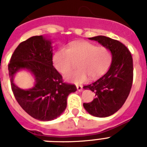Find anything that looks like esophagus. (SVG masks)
Returning a JSON list of instances; mask_svg holds the SVG:
<instances>
[{
    "label": "esophagus",
    "instance_id": "obj_1",
    "mask_svg": "<svg viewBox=\"0 0 147 147\" xmlns=\"http://www.w3.org/2000/svg\"><path fill=\"white\" fill-rule=\"evenodd\" d=\"M76 88H77V90L79 92L82 91V85H76Z\"/></svg>",
    "mask_w": 147,
    "mask_h": 147
}]
</instances>
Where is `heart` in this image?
I'll use <instances>...</instances> for the list:
<instances>
[{
	"instance_id": "b5f03b06",
	"label": "heart",
	"mask_w": 147,
	"mask_h": 147,
	"mask_svg": "<svg viewBox=\"0 0 147 147\" xmlns=\"http://www.w3.org/2000/svg\"><path fill=\"white\" fill-rule=\"evenodd\" d=\"M78 62L76 71L65 75L67 81L82 83L88 76L95 80L107 72L112 62L110 51L103 46H96L91 42L81 41L71 43L68 49L60 48L53 57V65L60 74H65Z\"/></svg>"
}]
</instances>
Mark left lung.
Wrapping results in <instances>:
<instances>
[{
	"label": "left lung",
	"instance_id": "obj_1",
	"mask_svg": "<svg viewBox=\"0 0 147 147\" xmlns=\"http://www.w3.org/2000/svg\"><path fill=\"white\" fill-rule=\"evenodd\" d=\"M89 40L97 41L112 54L110 68L104 76L90 85L84 86L90 90L96 98L84 103L87 112L96 117H108L123 106L129 96L133 79V63L129 51L124 44L105 36H96Z\"/></svg>",
	"mask_w": 147,
	"mask_h": 147
}]
</instances>
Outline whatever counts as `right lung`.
<instances>
[{
  "mask_svg": "<svg viewBox=\"0 0 147 147\" xmlns=\"http://www.w3.org/2000/svg\"><path fill=\"white\" fill-rule=\"evenodd\" d=\"M53 41L47 37L33 36L19 44L9 65L11 89L17 102L34 119L52 121L62 115L67 107L68 95L76 87L62 82V76L53 65ZM26 70L35 80L29 89H22L14 83L18 72Z\"/></svg>",
  "mask_w": 147,
  "mask_h": 147,
  "instance_id": "obj_1",
  "label": "right lung"
}]
</instances>
